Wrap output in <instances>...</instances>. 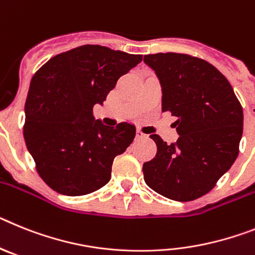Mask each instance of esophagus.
<instances>
[{"instance_id": "1", "label": "esophagus", "mask_w": 255, "mask_h": 255, "mask_svg": "<svg viewBox=\"0 0 255 255\" xmlns=\"http://www.w3.org/2000/svg\"><path fill=\"white\" fill-rule=\"evenodd\" d=\"M136 137H137V138H145V137H147V134H145L143 132H141L140 129H137Z\"/></svg>"}]
</instances>
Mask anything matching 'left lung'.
Returning <instances> with one entry per match:
<instances>
[{
  "instance_id": "obj_1",
  "label": "left lung",
  "mask_w": 255,
  "mask_h": 255,
  "mask_svg": "<svg viewBox=\"0 0 255 255\" xmlns=\"http://www.w3.org/2000/svg\"><path fill=\"white\" fill-rule=\"evenodd\" d=\"M161 86V110L177 117L176 142L151 134L158 151L142 167L150 189L176 201L200 198L231 168L243 136V108L216 66L185 54L145 55Z\"/></svg>"
}]
</instances>
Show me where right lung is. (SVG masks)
<instances>
[{
  "label": "right lung",
  "instance_id": "right-lung-1",
  "mask_svg": "<svg viewBox=\"0 0 255 255\" xmlns=\"http://www.w3.org/2000/svg\"><path fill=\"white\" fill-rule=\"evenodd\" d=\"M142 55L85 45L51 57L30 81L24 140L41 178L59 194L81 196L110 181L113 160L125 152L136 127L95 119L122 75Z\"/></svg>",
  "mask_w": 255,
  "mask_h": 255
}]
</instances>
